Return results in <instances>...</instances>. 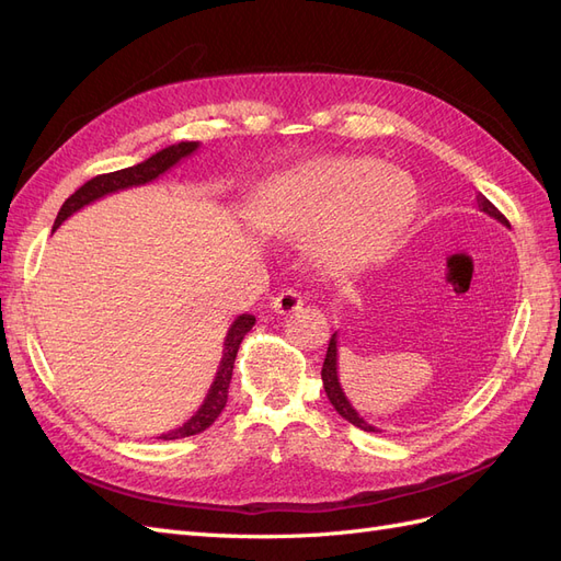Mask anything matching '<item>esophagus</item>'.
Instances as JSON below:
<instances>
[{
	"mask_svg": "<svg viewBox=\"0 0 561 561\" xmlns=\"http://www.w3.org/2000/svg\"><path fill=\"white\" fill-rule=\"evenodd\" d=\"M301 307V297L295 290H283L274 299H271V309L276 313H293Z\"/></svg>",
	"mask_w": 561,
	"mask_h": 561,
	"instance_id": "esophagus-1",
	"label": "esophagus"
}]
</instances>
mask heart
Returning <instances> with one entry per match:
<instances>
[{"instance_id":"1","label":"heart","mask_w":561,"mask_h":561,"mask_svg":"<svg viewBox=\"0 0 561 561\" xmlns=\"http://www.w3.org/2000/svg\"><path fill=\"white\" fill-rule=\"evenodd\" d=\"M416 190L371 159L336 157L285 175L262 194L257 222L287 241L316 243L322 260L353 268L393 243L416 210Z\"/></svg>"}]
</instances>
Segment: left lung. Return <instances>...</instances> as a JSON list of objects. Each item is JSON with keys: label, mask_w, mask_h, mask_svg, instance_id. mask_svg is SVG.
I'll return each mask as SVG.
<instances>
[{"label": "left lung", "mask_w": 561, "mask_h": 561, "mask_svg": "<svg viewBox=\"0 0 561 561\" xmlns=\"http://www.w3.org/2000/svg\"><path fill=\"white\" fill-rule=\"evenodd\" d=\"M478 208H480L482 213H486L489 217H494L496 222H501L503 227H511V222H507V219L499 213V208L494 206V203H491V201H489L486 196H482V194H478ZM336 339H339V336H336V332H334L332 339H330V344H328L325 363H322V371H320L322 386H325V393H328V400L332 402V407H334V410H336L339 414H342L348 423H353V426H358L360 431H367V433H379L377 426H371V423H367L358 412L353 410V404L348 402L342 383H339V375H336V369H339V363H336V358H339Z\"/></svg>", "instance_id": "left-lung-1"}]
</instances>
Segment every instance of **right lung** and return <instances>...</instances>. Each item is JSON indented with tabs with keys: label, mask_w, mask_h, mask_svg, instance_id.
<instances>
[{
	"label": "right lung",
	"mask_w": 561,
	"mask_h": 561,
	"mask_svg": "<svg viewBox=\"0 0 561 561\" xmlns=\"http://www.w3.org/2000/svg\"><path fill=\"white\" fill-rule=\"evenodd\" d=\"M198 147H201L198 142H178V145H171V147L157 151V154H151L149 159H145L138 165H130V168H124V171H114V173L98 175V178L89 180L87 184L79 186V190L62 203V208H60L56 222H54V231L65 222L67 217H72L75 213L91 206V203H95L100 198H105V196L116 194V192L130 190V186H142V184L154 182L159 175H163L165 171H171L173 165H178L182 159L192 157ZM252 325H254V316H250V313L236 316V320L231 322V328L227 330L222 360H219L217 375H215V379L208 388L206 400L201 402V407L192 414V419H186L182 426L159 435V439H180V437H190V435L203 433L208 426H213L219 414H222L227 398H229V383H231L236 353H239L243 336L252 330Z\"/></svg>",
	"instance_id": "add662e5"
}]
</instances>
